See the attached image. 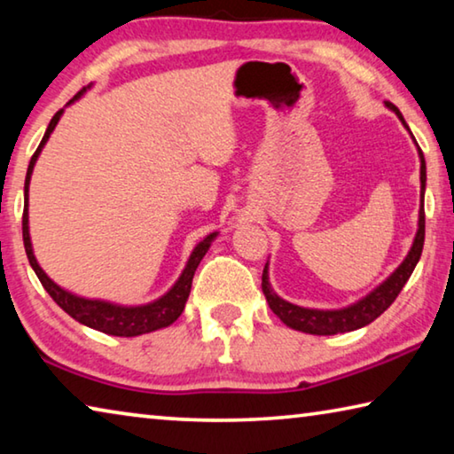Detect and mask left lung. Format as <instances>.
<instances>
[{"label":"left lung","instance_id":"obj_1","mask_svg":"<svg viewBox=\"0 0 454 454\" xmlns=\"http://www.w3.org/2000/svg\"><path fill=\"white\" fill-rule=\"evenodd\" d=\"M386 106L395 111V115L400 117L402 123L403 117L400 109L392 103H386ZM406 129H410L406 125ZM418 156H420V194H422V207H420V217H418V233L414 237L412 249L408 251L406 260H403L392 276L387 278L386 282L380 284L373 292H369L365 298H361L359 302H355L347 309L340 310H317V309H302V306H296L292 302H286L280 296L271 290L270 278H268V263L263 268L262 274V290L266 294V300L270 309L274 315L282 320L284 325H288L290 329L302 331L309 334H337V333H348L357 331L361 326L373 323L375 318L383 315L389 306H392L394 300L400 294L403 284L408 282V278L412 276L418 260L422 255L424 247V188H427V162H424L422 150L418 148Z\"/></svg>","mask_w":454,"mask_h":454}]
</instances>
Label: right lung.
<instances>
[{"label": "right lung", "mask_w": 454, "mask_h": 454, "mask_svg": "<svg viewBox=\"0 0 454 454\" xmlns=\"http://www.w3.org/2000/svg\"><path fill=\"white\" fill-rule=\"evenodd\" d=\"M85 90L87 89L79 90V93H76L73 99L68 101V106H71L74 99H79ZM60 115H62V109L57 111L51 120V123H48L46 134H44V137H42L38 150L34 152L30 166H27V172H26V184H24L26 205H24V215H22V235H24V247H26L27 262H30L32 270L36 271L38 280L42 282V286H44V290L48 292V294L52 296L54 302H57L60 309L67 312V315H71L74 320H79L81 325L90 326V329L101 331L106 334H114V337H137V334H145V333L164 329V326L172 325L174 320L183 315L188 294H191L194 271H197L200 260H203L208 247H211V241L217 237V233L207 235L205 239L192 249V254H191V257H188V263H186L183 274H180L178 282L174 284L162 298H158L150 304L120 306V304L106 302V300L81 298V296L71 294V292L62 290L60 286L54 284L51 278L44 274V270L38 266L36 257H34V251H32L30 231H27V229H30L27 227V188H30V176H32L34 164H36L40 152H42V148H44V144L48 142V137H51L52 129L57 128Z\"/></svg>", "instance_id": "add662e5"}]
</instances>
